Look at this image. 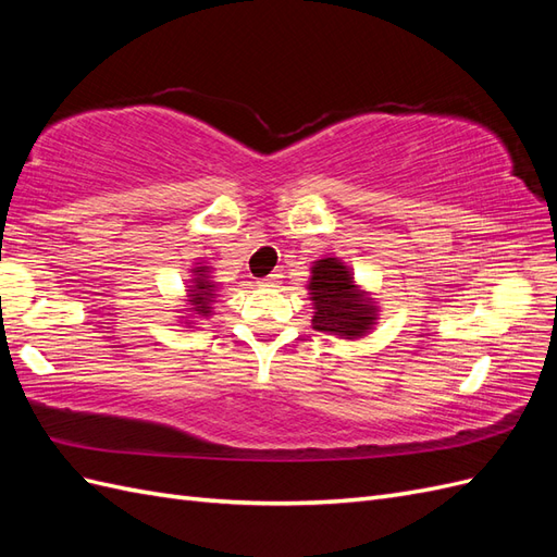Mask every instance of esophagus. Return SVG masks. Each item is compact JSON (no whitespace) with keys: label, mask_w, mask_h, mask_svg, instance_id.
<instances>
[{"label":"esophagus","mask_w":557,"mask_h":557,"mask_svg":"<svg viewBox=\"0 0 557 557\" xmlns=\"http://www.w3.org/2000/svg\"><path fill=\"white\" fill-rule=\"evenodd\" d=\"M260 285H264V288H278V285H281V274L274 272V274L260 278Z\"/></svg>","instance_id":"esophagus-1"}]
</instances>
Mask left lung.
I'll return each instance as SVG.
<instances>
[{
  "instance_id": "left-lung-1",
  "label": "left lung",
  "mask_w": 557,
  "mask_h": 557,
  "mask_svg": "<svg viewBox=\"0 0 557 557\" xmlns=\"http://www.w3.org/2000/svg\"><path fill=\"white\" fill-rule=\"evenodd\" d=\"M307 290L313 305L311 325L318 332L356 342L379 323V301L372 293L362 290L348 264L339 258L327 256L315 260Z\"/></svg>"
}]
</instances>
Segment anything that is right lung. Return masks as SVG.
<instances>
[{
	"mask_svg": "<svg viewBox=\"0 0 557 557\" xmlns=\"http://www.w3.org/2000/svg\"><path fill=\"white\" fill-rule=\"evenodd\" d=\"M185 309H181V323L185 327L199 325V320L213 315V305L218 297V283L213 281V267L209 262H195L190 269V278L185 281Z\"/></svg>",
	"mask_w": 557,
	"mask_h": 557,
	"instance_id": "obj_1",
	"label": "right lung"
}]
</instances>
